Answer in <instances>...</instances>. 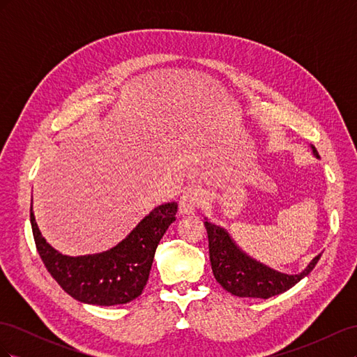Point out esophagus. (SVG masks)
Returning a JSON list of instances; mask_svg holds the SVG:
<instances>
[{
    "mask_svg": "<svg viewBox=\"0 0 357 357\" xmlns=\"http://www.w3.org/2000/svg\"><path fill=\"white\" fill-rule=\"evenodd\" d=\"M205 202V193L198 188H189L183 192L180 198V211L183 214H192L195 213L197 208Z\"/></svg>",
    "mask_w": 357,
    "mask_h": 357,
    "instance_id": "1",
    "label": "esophagus"
}]
</instances>
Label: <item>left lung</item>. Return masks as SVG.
Listing matches in <instances>:
<instances>
[{
	"label": "left lung",
	"instance_id": "obj_1",
	"mask_svg": "<svg viewBox=\"0 0 357 357\" xmlns=\"http://www.w3.org/2000/svg\"><path fill=\"white\" fill-rule=\"evenodd\" d=\"M312 152L319 158L317 150ZM208 235V252L214 278L229 294L240 298H262L283 294L308 275L316 266L321 255L316 256L301 274L289 275L274 271L244 255L231 240L225 229L213 223L204 222Z\"/></svg>",
	"mask_w": 357,
	"mask_h": 357
}]
</instances>
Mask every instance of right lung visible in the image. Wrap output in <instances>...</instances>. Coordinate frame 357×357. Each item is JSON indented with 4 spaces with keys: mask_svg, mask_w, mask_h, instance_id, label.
Wrapping results in <instances>:
<instances>
[{
    "mask_svg": "<svg viewBox=\"0 0 357 357\" xmlns=\"http://www.w3.org/2000/svg\"><path fill=\"white\" fill-rule=\"evenodd\" d=\"M177 204L155 208L112 250L100 255L70 257L43 238L29 210L31 228L43 264L70 296L84 304L119 305L142 295L152 269L156 247L168 226L176 220Z\"/></svg>",
    "mask_w": 357,
    "mask_h": 357,
    "instance_id": "right-lung-1",
    "label": "right lung"
}]
</instances>
